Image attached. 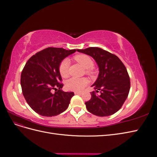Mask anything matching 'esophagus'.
<instances>
[{
	"label": "esophagus",
	"mask_w": 157,
	"mask_h": 157,
	"mask_svg": "<svg viewBox=\"0 0 157 157\" xmlns=\"http://www.w3.org/2000/svg\"><path fill=\"white\" fill-rule=\"evenodd\" d=\"M75 94H82V92H75Z\"/></svg>",
	"instance_id": "34e87169"
}]
</instances>
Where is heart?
<instances>
[{"mask_svg": "<svg viewBox=\"0 0 157 157\" xmlns=\"http://www.w3.org/2000/svg\"><path fill=\"white\" fill-rule=\"evenodd\" d=\"M75 59L82 67L86 69V74L90 77H93L94 72L92 68L94 66V63L92 59L86 54H79L75 57ZM69 60L67 58L63 59L59 64V71L61 76L63 78H67L69 75ZM88 81L86 78H71L67 80L65 83V87L67 90L71 91H81V90L86 86Z\"/></svg>", "mask_w": 157, "mask_h": 157, "instance_id": "b5f03b06", "label": "heart"}]
</instances>
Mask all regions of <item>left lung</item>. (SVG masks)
Wrapping results in <instances>:
<instances>
[{
  "label": "left lung",
  "instance_id": "8db88e82",
  "mask_svg": "<svg viewBox=\"0 0 157 157\" xmlns=\"http://www.w3.org/2000/svg\"><path fill=\"white\" fill-rule=\"evenodd\" d=\"M92 56L98 65L99 73L92 85L96 92H90L91 99L85 102L87 110L99 117L115 114L122 107L130 88V80L126 68L115 54L98 47L77 50Z\"/></svg>",
  "mask_w": 157,
  "mask_h": 157
}]
</instances>
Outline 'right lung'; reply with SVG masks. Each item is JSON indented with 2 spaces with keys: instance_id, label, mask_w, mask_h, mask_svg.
Masks as SVG:
<instances>
[{
  "instance_id": "obj_1",
  "label": "right lung",
  "mask_w": 157,
  "mask_h": 157,
  "mask_svg": "<svg viewBox=\"0 0 157 157\" xmlns=\"http://www.w3.org/2000/svg\"><path fill=\"white\" fill-rule=\"evenodd\" d=\"M76 50L45 48L27 61L21 75L22 93L33 111L44 117H53L65 111L74 92H65L59 66L65 58ZM55 89L54 94L51 90Z\"/></svg>"
}]
</instances>
